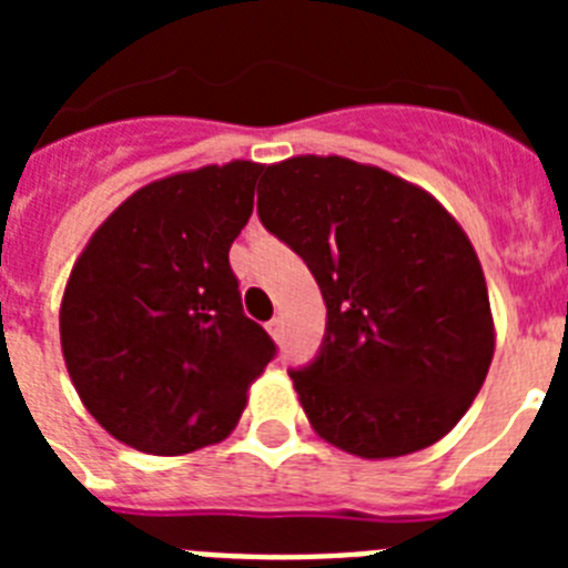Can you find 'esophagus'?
<instances>
[{
	"instance_id": "1",
	"label": "esophagus",
	"mask_w": 568,
	"mask_h": 568,
	"mask_svg": "<svg viewBox=\"0 0 568 568\" xmlns=\"http://www.w3.org/2000/svg\"><path fill=\"white\" fill-rule=\"evenodd\" d=\"M267 333L273 335L275 341H278V338H281V333H284V321H281V318H273V321H270V324H267Z\"/></svg>"
}]
</instances>
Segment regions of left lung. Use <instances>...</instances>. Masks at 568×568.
<instances>
[{
    "label": "left lung",
    "instance_id": "obj_1",
    "mask_svg": "<svg viewBox=\"0 0 568 568\" xmlns=\"http://www.w3.org/2000/svg\"><path fill=\"white\" fill-rule=\"evenodd\" d=\"M258 215L327 304L318 358L290 373L315 435L366 460L438 444L495 355L484 267L455 215L418 184L344 155L267 164Z\"/></svg>",
    "mask_w": 568,
    "mask_h": 568
}]
</instances>
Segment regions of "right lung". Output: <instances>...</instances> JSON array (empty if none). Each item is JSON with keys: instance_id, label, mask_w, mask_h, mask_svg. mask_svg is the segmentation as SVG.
I'll return each mask as SVG.
<instances>
[{"instance_id": "right-lung-1", "label": "right lung", "mask_w": 568, "mask_h": 568, "mask_svg": "<svg viewBox=\"0 0 568 568\" xmlns=\"http://www.w3.org/2000/svg\"><path fill=\"white\" fill-rule=\"evenodd\" d=\"M261 170L235 159L144 184L70 270L64 366L104 433L139 453L187 455L227 438L273 361L230 270Z\"/></svg>"}]
</instances>
